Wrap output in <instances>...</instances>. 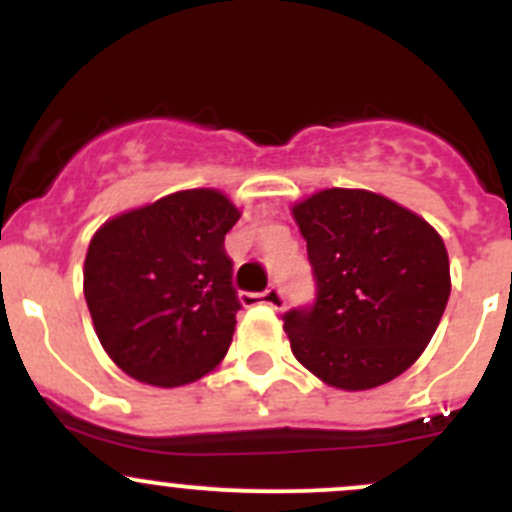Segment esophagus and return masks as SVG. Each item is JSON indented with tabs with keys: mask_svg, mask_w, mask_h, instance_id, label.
<instances>
[{
	"mask_svg": "<svg viewBox=\"0 0 512 512\" xmlns=\"http://www.w3.org/2000/svg\"><path fill=\"white\" fill-rule=\"evenodd\" d=\"M240 302L245 304V307H255V304H265V307H272V309H282V307H285V297H282V292L277 287L265 289V292H262V294L242 292L240 294Z\"/></svg>",
	"mask_w": 512,
	"mask_h": 512,
	"instance_id": "1",
	"label": "esophagus"
}]
</instances>
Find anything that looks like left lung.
I'll use <instances>...</instances> for the list:
<instances>
[{
  "label": "left lung",
  "instance_id": "obj_1",
  "mask_svg": "<svg viewBox=\"0 0 512 512\" xmlns=\"http://www.w3.org/2000/svg\"><path fill=\"white\" fill-rule=\"evenodd\" d=\"M289 210L317 280L314 307L285 314L294 359L342 391L376 389L404 374L431 342L451 294L436 227L361 188L317 190Z\"/></svg>",
  "mask_w": 512,
  "mask_h": 512
}]
</instances>
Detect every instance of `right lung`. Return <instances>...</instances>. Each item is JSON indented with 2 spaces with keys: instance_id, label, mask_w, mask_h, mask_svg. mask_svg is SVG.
<instances>
[{
  "instance_id": "1",
  "label": "right lung",
  "mask_w": 512,
  "mask_h": 512,
  "mask_svg": "<svg viewBox=\"0 0 512 512\" xmlns=\"http://www.w3.org/2000/svg\"><path fill=\"white\" fill-rule=\"evenodd\" d=\"M242 210L190 188L108 218L84 262V297L103 352L131 379L175 389L225 359L240 309L225 235Z\"/></svg>"
}]
</instances>
